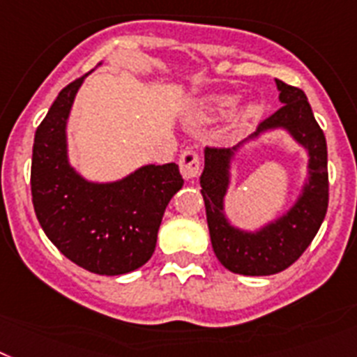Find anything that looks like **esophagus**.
<instances>
[{
	"instance_id": "34e87169",
	"label": "esophagus",
	"mask_w": 357,
	"mask_h": 357,
	"mask_svg": "<svg viewBox=\"0 0 357 357\" xmlns=\"http://www.w3.org/2000/svg\"><path fill=\"white\" fill-rule=\"evenodd\" d=\"M199 169H202V163H199V158L194 151H185L179 155V170H181V176L185 179L197 178Z\"/></svg>"
}]
</instances>
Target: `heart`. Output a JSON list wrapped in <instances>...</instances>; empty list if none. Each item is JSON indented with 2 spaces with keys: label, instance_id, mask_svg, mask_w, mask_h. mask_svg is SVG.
I'll return each mask as SVG.
<instances>
[{
  "label": "heart",
  "instance_id": "obj_1",
  "mask_svg": "<svg viewBox=\"0 0 357 357\" xmlns=\"http://www.w3.org/2000/svg\"><path fill=\"white\" fill-rule=\"evenodd\" d=\"M236 105H238V96L234 94L212 96V98H206L202 103L196 105V109H194V118L202 123H212L215 121V119L227 116L229 112H232V109H234ZM261 110V105L256 103V101H248V103H245L243 107L234 114L232 130H234V132L243 130L252 119L259 118Z\"/></svg>",
  "mask_w": 357,
  "mask_h": 357
}]
</instances>
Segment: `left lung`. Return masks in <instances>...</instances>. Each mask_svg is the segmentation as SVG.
<instances>
[{
  "label": "left lung",
  "mask_w": 357,
  "mask_h": 357,
  "mask_svg": "<svg viewBox=\"0 0 357 357\" xmlns=\"http://www.w3.org/2000/svg\"><path fill=\"white\" fill-rule=\"evenodd\" d=\"M281 107L257 127V132L234 149H205L202 194L215 257L225 268L243 275H271L289 268L307 247L325 220L328 206L325 134L314 118L301 89L275 79ZM283 130L307 152V179L289 211L254 231L229 223L224 197L231 183V165L247 142L266 132Z\"/></svg>",
  "instance_id": "left-lung-1"
}]
</instances>
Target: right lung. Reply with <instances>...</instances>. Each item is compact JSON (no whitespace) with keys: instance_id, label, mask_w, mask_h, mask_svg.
I'll return each instance as SVG.
<instances>
[{"instance_id":"right-lung-1","label":"right lung","mask_w":357,"mask_h":357,"mask_svg":"<svg viewBox=\"0 0 357 357\" xmlns=\"http://www.w3.org/2000/svg\"><path fill=\"white\" fill-rule=\"evenodd\" d=\"M89 74L59 92L36 130L32 203L63 256L94 274L121 275L152 257L165 208L183 178L176 163L143 165L116 181H92L72 167L67 123Z\"/></svg>"}]
</instances>
